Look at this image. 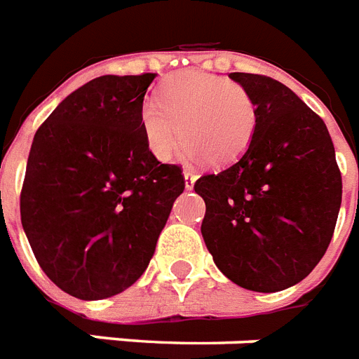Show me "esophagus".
I'll list each match as a JSON object with an SVG mask.
<instances>
[{
    "mask_svg": "<svg viewBox=\"0 0 359 359\" xmlns=\"http://www.w3.org/2000/svg\"><path fill=\"white\" fill-rule=\"evenodd\" d=\"M195 180H197L195 173H191V171H184V186H186V189H194Z\"/></svg>",
    "mask_w": 359,
    "mask_h": 359,
    "instance_id": "34e87169",
    "label": "esophagus"
}]
</instances>
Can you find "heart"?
Here are the masks:
<instances>
[{
  "label": "heart",
  "mask_w": 359,
  "mask_h": 359,
  "mask_svg": "<svg viewBox=\"0 0 359 359\" xmlns=\"http://www.w3.org/2000/svg\"><path fill=\"white\" fill-rule=\"evenodd\" d=\"M258 114L241 84L201 72H182L162 84L158 99H147L142 127L151 153L173 158L188 140V154L215 165L236 162L255 136Z\"/></svg>",
  "instance_id": "b5f03b06"
}]
</instances>
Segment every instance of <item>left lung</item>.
<instances>
[{
  "mask_svg": "<svg viewBox=\"0 0 359 359\" xmlns=\"http://www.w3.org/2000/svg\"><path fill=\"white\" fill-rule=\"evenodd\" d=\"M258 114L247 151L205 175L201 225L215 265L234 284L273 293L310 275L330 245L341 206V173L325 121L275 79L230 74Z\"/></svg>",
  "mask_w": 359,
  "mask_h": 359,
  "instance_id": "obj_1",
  "label": "left lung"
}]
</instances>
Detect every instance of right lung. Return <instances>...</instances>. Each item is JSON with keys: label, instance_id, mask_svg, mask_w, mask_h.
Wrapping results in <instances>:
<instances>
[{"label": "right lung", "instance_id": "obj_1", "mask_svg": "<svg viewBox=\"0 0 359 359\" xmlns=\"http://www.w3.org/2000/svg\"><path fill=\"white\" fill-rule=\"evenodd\" d=\"M154 77L94 79L34 134L20 197L23 230L49 280L83 301L138 280L184 191L180 168L154 158L142 127Z\"/></svg>", "mask_w": 359, "mask_h": 359}]
</instances>
